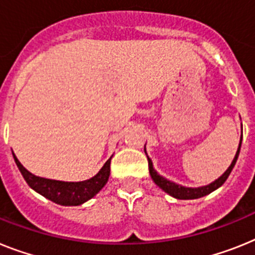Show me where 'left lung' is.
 Here are the masks:
<instances>
[{
	"instance_id": "1",
	"label": "left lung",
	"mask_w": 255,
	"mask_h": 255,
	"mask_svg": "<svg viewBox=\"0 0 255 255\" xmlns=\"http://www.w3.org/2000/svg\"><path fill=\"white\" fill-rule=\"evenodd\" d=\"M241 141H243V134H241L240 138V144H239V147H237L236 155L233 158L232 163L231 166L226 170L223 175L220 177H218L217 180H214L213 183L207 184V185H204V187H197V188H189V187H183L180 184H176L174 181L168 180L166 177H163L162 175H159L157 171L154 170L153 167V162L149 157H147L146 154V149H144L145 154H146L147 157V162H149V172H150V176L153 179V181L157 184L158 187L160 188L162 190H164L166 193L172 196L174 198H177V200H196V198H201V197L207 196V194H210L211 192H214L215 189H218L219 187H222L224 184V181L228 179L230 176L231 171L232 168L235 167V164H236V160L239 158V154H240V147H241Z\"/></svg>"
}]
</instances>
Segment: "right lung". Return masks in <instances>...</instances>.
Instances as JSON below:
<instances>
[{"label":"right lung","instance_id":"obj_1","mask_svg":"<svg viewBox=\"0 0 255 255\" xmlns=\"http://www.w3.org/2000/svg\"><path fill=\"white\" fill-rule=\"evenodd\" d=\"M12 157L20 174L32 189L62 206H78L93 198L106 185L110 176V162L113 155L106 160V163L95 176L84 181H61L36 176L23 167V164L15 157L14 151Z\"/></svg>","mask_w":255,"mask_h":255}]
</instances>
